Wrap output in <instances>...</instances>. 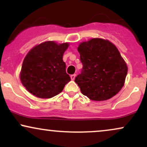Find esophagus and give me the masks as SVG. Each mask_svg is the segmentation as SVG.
<instances>
[{"instance_id": "1", "label": "esophagus", "mask_w": 147, "mask_h": 147, "mask_svg": "<svg viewBox=\"0 0 147 147\" xmlns=\"http://www.w3.org/2000/svg\"><path fill=\"white\" fill-rule=\"evenodd\" d=\"M75 77H76V75H75V74H74V75H70V78H71L72 80H74V79H75Z\"/></svg>"}]
</instances>
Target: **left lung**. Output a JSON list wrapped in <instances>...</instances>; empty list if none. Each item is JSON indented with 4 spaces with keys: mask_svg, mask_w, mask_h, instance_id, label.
Here are the masks:
<instances>
[{
    "mask_svg": "<svg viewBox=\"0 0 147 147\" xmlns=\"http://www.w3.org/2000/svg\"><path fill=\"white\" fill-rule=\"evenodd\" d=\"M77 50L83 68L75 82L82 93L94 101L107 100L117 94L124 84L128 68L115 45L96 38L82 42Z\"/></svg>",
    "mask_w": 147,
    "mask_h": 147,
    "instance_id": "left-lung-1",
    "label": "left lung"
}]
</instances>
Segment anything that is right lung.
<instances>
[{"mask_svg":"<svg viewBox=\"0 0 147 147\" xmlns=\"http://www.w3.org/2000/svg\"><path fill=\"white\" fill-rule=\"evenodd\" d=\"M68 43L57 44L46 41L30 50L23 60L20 79L30 93L37 97L48 99L63 90L70 81L63 61Z\"/></svg>","mask_w":147,"mask_h":147,"instance_id":"obj_1","label":"right lung"}]
</instances>
